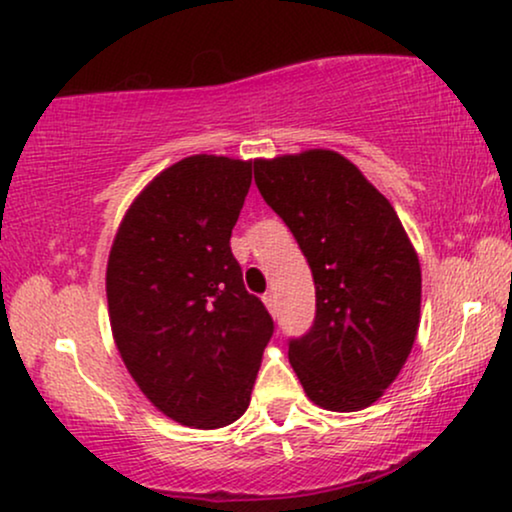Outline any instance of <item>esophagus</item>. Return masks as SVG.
Listing matches in <instances>:
<instances>
[{"instance_id":"obj_1","label":"esophagus","mask_w":512,"mask_h":512,"mask_svg":"<svg viewBox=\"0 0 512 512\" xmlns=\"http://www.w3.org/2000/svg\"><path fill=\"white\" fill-rule=\"evenodd\" d=\"M263 305L268 308L270 315H277V298L272 291H268V294H263Z\"/></svg>"}]
</instances>
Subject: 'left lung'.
Instances as JSON below:
<instances>
[{
    "label": "left lung",
    "instance_id": "8db88e82",
    "mask_svg": "<svg viewBox=\"0 0 512 512\" xmlns=\"http://www.w3.org/2000/svg\"><path fill=\"white\" fill-rule=\"evenodd\" d=\"M254 174L315 280V324L289 343L291 367L317 407L367 409L400 376L416 341L414 244L393 204L334 150L256 159Z\"/></svg>",
    "mask_w": 512,
    "mask_h": 512
}]
</instances>
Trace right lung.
Masks as SVG:
<instances>
[{
  "mask_svg": "<svg viewBox=\"0 0 512 512\" xmlns=\"http://www.w3.org/2000/svg\"><path fill=\"white\" fill-rule=\"evenodd\" d=\"M251 164L192 155L159 171L129 204L108 256L124 367L152 407L188 428H225L247 411L272 336L230 251Z\"/></svg>",
  "mask_w": 512,
  "mask_h": 512,
  "instance_id": "right-lung-1",
  "label": "right lung"
}]
</instances>
